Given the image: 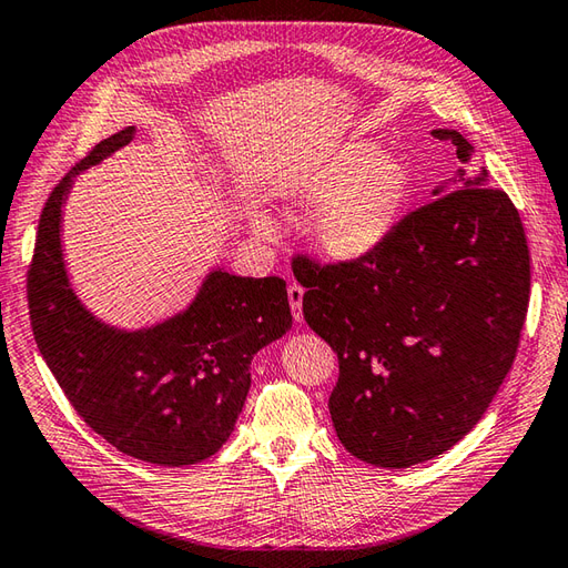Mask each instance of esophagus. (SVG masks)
Returning a JSON list of instances; mask_svg holds the SVG:
<instances>
[{
	"mask_svg": "<svg viewBox=\"0 0 568 568\" xmlns=\"http://www.w3.org/2000/svg\"><path fill=\"white\" fill-rule=\"evenodd\" d=\"M303 295H305V287L291 283L287 285V300H291V310H293V317L300 322L303 320Z\"/></svg>",
	"mask_w": 568,
	"mask_h": 568,
	"instance_id": "obj_1",
	"label": "esophagus"
}]
</instances>
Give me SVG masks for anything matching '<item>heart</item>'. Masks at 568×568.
I'll list each match as a JSON object with an SVG mask.
<instances>
[{"instance_id":"heart-1","label":"heart","mask_w":568,"mask_h":568,"mask_svg":"<svg viewBox=\"0 0 568 568\" xmlns=\"http://www.w3.org/2000/svg\"><path fill=\"white\" fill-rule=\"evenodd\" d=\"M414 192L410 170L396 158H384L382 144L357 140L339 148L300 186L307 204L331 202L315 219V241L335 261H357L379 248L394 231ZM263 233L271 226L255 221Z\"/></svg>"}]
</instances>
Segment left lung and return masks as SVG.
I'll return each instance as SVG.
<instances>
[{"label": "left lung", "instance_id": "1", "mask_svg": "<svg viewBox=\"0 0 568 568\" xmlns=\"http://www.w3.org/2000/svg\"><path fill=\"white\" fill-rule=\"evenodd\" d=\"M463 166L473 144L455 130ZM453 192L396 221L357 261L293 255L310 327L337 352L329 416L342 446L379 468L453 448L515 362L529 305V248L503 189L463 170Z\"/></svg>", "mask_w": 568, "mask_h": 568}]
</instances>
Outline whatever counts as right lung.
Here are the masks:
<instances>
[{
    "mask_svg": "<svg viewBox=\"0 0 568 568\" xmlns=\"http://www.w3.org/2000/svg\"><path fill=\"white\" fill-rule=\"evenodd\" d=\"M135 135L103 140L51 189L27 273L33 339L69 404L132 458L194 465L231 436L251 388V359L293 325L285 281L214 271L186 313L144 332L100 325L78 303L61 261V204L71 176Z\"/></svg>",
    "mask_w": 568,
    "mask_h": 568,
    "instance_id": "right-lung-1",
    "label": "right lung"
}]
</instances>
